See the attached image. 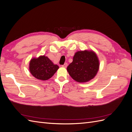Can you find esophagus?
Masks as SVG:
<instances>
[{
  "label": "esophagus",
  "mask_w": 132,
  "mask_h": 132,
  "mask_svg": "<svg viewBox=\"0 0 132 132\" xmlns=\"http://www.w3.org/2000/svg\"><path fill=\"white\" fill-rule=\"evenodd\" d=\"M67 65H68L67 63H65L64 64L62 65V67H64V68H67Z\"/></svg>",
  "instance_id": "obj_1"
}]
</instances>
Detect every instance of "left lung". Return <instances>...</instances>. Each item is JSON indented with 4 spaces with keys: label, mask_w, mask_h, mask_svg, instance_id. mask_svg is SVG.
Here are the masks:
<instances>
[{
    "label": "left lung",
    "mask_w": 132,
    "mask_h": 132,
    "mask_svg": "<svg viewBox=\"0 0 132 132\" xmlns=\"http://www.w3.org/2000/svg\"><path fill=\"white\" fill-rule=\"evenodd\" d=\"M99 67V60L95 52L80 51L75 53L72 63L67 67V71L75 81L86 82L94 78Z\"/></svg>",
    "instance_id": "left-lung-1"
}]
</instances>
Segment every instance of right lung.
Segmentation results:
<instances>
[{
    "label": "right lung",
    "instance_id": "add662e5",
    "mask_svg": "<svg viewBox=\"0 0 132 132\" xmlns=\"http://www.w3.org/2000/svg\"><path fill=\"white\" fill-rule=\"evenodd\" d=\"M58 69L59 66L45 55L32 58L29 63V70L32 75L41 80L50 79Z\"/></svg>",
    "mask_w": 132,
    "mask_h": 132
}]
</instances>
